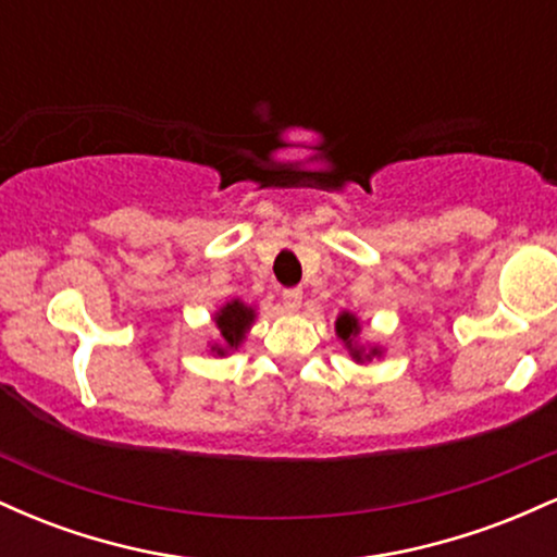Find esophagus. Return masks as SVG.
<instances>
[{
    "label": "esophagus",
    "instance_id": "obj_1",
    "mask_svg": "<svg viewBox=\"0 0 557 557\" xmlns=\"http://www.w3.org/2000/svg\"><path fill=\"white\" fill-rule=\"evenodd\" d=\"M300 300H304V290L300 287H287V290H283V306L290 314L300 309Z\"/></svg>",
    "mask_w": 557,
    "mask_h": 557
}]
</instances>
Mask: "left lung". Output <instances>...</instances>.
<instances>
[{
    "label": "left lung",
    "mask_w": 557,
    "mask_h": 557,
    "mask_svg": "<svg viewBox=\"0 0 557 557\" xmlns=\"http://www.w3.org/2000/svg\"><path fill=\"white\" fill-rule=\"evenodd\" d=\"M335 335L341 337L345 348H348L350 359H354L356 363H369L372 359H380V356H382L380 345L359 343L361 322H359V317L350 314V311H343V314L335 319Z\"/></svg>",
    "instance_id": "8db88e82"
}]
</instances>
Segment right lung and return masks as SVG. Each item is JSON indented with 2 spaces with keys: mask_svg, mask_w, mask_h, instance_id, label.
<instances>
[{
  "mask_svg": "<svg viewBox=\"0 0 557 557\" xmlns=\"http://www.w3.org/2000/svg\"><path fill=\"white\" fill-rule=\"evenodd\" d=\"M253 322H257V309H253V306L243 304L240 298L227 300V304L214 314V324L216 330H220V341L212 343V354L227 356L230 350H238Z\"/></svg>",
  "mask_w": 557,
  "mask_h": 557,
  "instance_id": "1",
  "label": "right lung"
}]
</instances>
